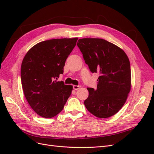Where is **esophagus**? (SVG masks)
<instances>
[{
	"label": "esophagus",
	"instance_id": "34e87169",
	"mask_svg": "<svg viewBox=\"0 0 154 154\" xmlns=\"http://www.w3.org/2000/svg\"><path fill=\"white\" fill-rule=\"evenodd\" d=\"M80 85H73V89L74 90H78L80 88Z\"/></svg>",
	"mask_w": 154,
	"mask_h": 154
}]
</instances>
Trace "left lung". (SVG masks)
<instances>
[{
    "instance_id": "1",
    "label": "left lung",
    "mask_w": 154,
    "mask_h": 154,
    "mask_svg": "<svg viewBox=\"0 0 154 154\" xmlns=\"http://www.w3.org/2000/svg\"><path fill=\"white\" fill-rule=\"evenodd\" d=\"M77 45L90 71L100 74L96 89L87 88L84 105L97 118L111 117L122 108L131 88L127 55L118 46L101 38L79 39Z\"/></svg>"
}]
</instances>
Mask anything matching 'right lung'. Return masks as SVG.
Listing matches in <instances>:
<instances>
[{"label":"right lung","instance_id":"add662e5","mask_svg":"<svg viewBox=\"0 0 154 154\" xmlns=\"http://www.w3.org/2000/svg\"><path fill=\"white\" fill-rule=\"evenodd\" d=\"M78 38L41 42L26 53L21 66V82L26 98L35 112L53 118L61 112L72 86L57 82L63 72L66 60L75 47Z\"/></svg>","mask_w":154,"mask_h":154}]
</instances>
